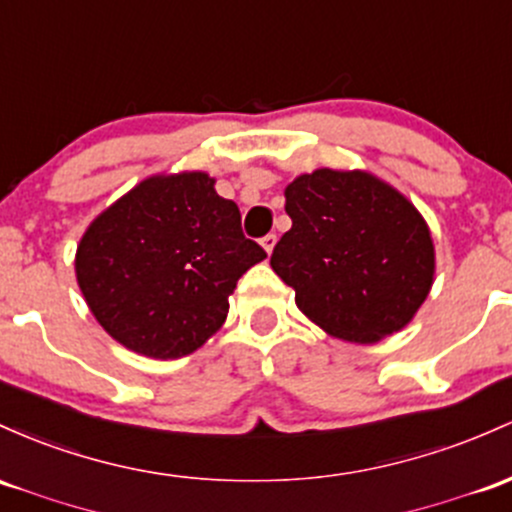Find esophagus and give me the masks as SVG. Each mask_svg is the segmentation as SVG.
<instances>
[{
    "mask_svg": "<svg viewBox=\"0 0 512 512\" xmlns=\"http://www.w3.org/2000/svg\"><path fill=\"white\" fill-rule=\"evenodd\" d=\"M260 243H262V247H265L267 252H272V250H274V245H277V233H267L265 238L260 240Z\"/></svg>",
    "mask_w": 512,
    "mask_h": 512,
    "instance_id": "obj_1",
    "label": "esophagus"
}]
</instances>
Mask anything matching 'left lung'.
<instances>
[{
  "instance_id": "obj_1",
  "label": "left lung",
  "mask_w": 512,
  "mask_h": 512,
  "mask_svg": "<svg viewBox=\"0 0 512 512\" xmlns=\"http://www.w3.org/2000/svg\"><path fill=\"white\" fill-rule=\"evenodd\" d=\"M291 228L272 252L296 306L335 338L381 340L428 299L435 247L428 223L367 172L316 170L286 187Z\"/></svg>"
}]
</instances>
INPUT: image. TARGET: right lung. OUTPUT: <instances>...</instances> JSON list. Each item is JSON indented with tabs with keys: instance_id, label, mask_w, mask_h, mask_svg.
I'll return each mask as SVG.
<instances>
[{
	"instance_id": "add662e5",
	"label": "right lung",
	"mask_w": 512,
	"mask_h": 512,
	"mask_svg": "<svg viewBox=\"0 0 512 512\" xmlns=\"http://www.w3.org/2000/svg\"><path fill=\"white\" fill-rule=\"evenodd\" d=\"M267 252L204 172L150 177L94 218L77 284L101 328L138 355L194 352L228 316L235 284Z\"/></svg>"
}]
</instances>
